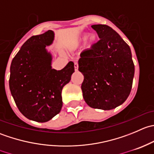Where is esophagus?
Wrapping results in <instances>:
<instances>
[{"instance_id": "esophagus-1", "label": "esophagus", "mask_w": 154, "mask_h": 154, "mask_svg": "<svg viewBox=\"0 0 154 154\" xmlns=\"http://www.w3.org/2000/svg\"><path fill=\"white\" fill-rule=\"evenodd\" d=\"M74 70H75V71H77V70H78V63H77V62L74 63Z\"/></svg>"}]
</instances>
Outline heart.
Returning <instances> with one entry per match:
<instances>
[{"label":"heart","mask_w":154,"mask_h":154,"mask_svg":"<svg viewBox=\"0 0 154 154\" xmlns=\"http://www.w3.org/2000/svg\"><path fill=\"white\" fill-rule=\"evenodd\" d=\"M83 40H86V38H85V37H84V38H83Z\"/></svg>","instance_id":"obj_1"}]
</instances>
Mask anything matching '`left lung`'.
<instances>
[{
  "label": "left lung",
  "mask_w": 154,
  "mask_h": 154,
  "mask_svg": "<svg viewBox=\"0 0 154 154\" xmlns=\"http://www.w3.org/2000/svg\"><path fill=\"white\" fill-rule=\"evenodd\" d=\"M100 40L80 54L78 70L83 74V98L94 109L109 110L122 104L130 94L134 64L128 45L106 24L91 26Z\"/></svg>",
  "instance_id": "left-lung-1"
}]
</instances>
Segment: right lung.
<instances>
[{"mask_svg":"<svg viewBox=\"0 0 154 154\" xmlns=\"http://www.w3.org/2000/svg\"><path fill=\"white\" fill-rule=\"evenodd\" d=\"M54 38L52 30L30 37L10 66L9 84L15 104L26 118L37 122H48L60 113L62 90L74 72L71 61L60 71L51 68L52 58L45 47Z\"/></svg>","mask_w":154,"mask_h":154,"instance_id":"obj_1","label":"right lung"}]
</instances>
